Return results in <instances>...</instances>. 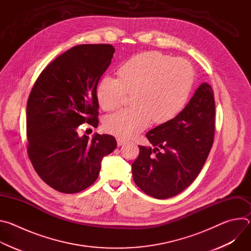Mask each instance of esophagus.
I'll return each mask as SVG.
<instances>
[{
    "label": "esophagus",
    "instance_id": "esophagus-1",
    "mask_svg": "<svg viewBox=\"0 0 251 251\" xmlns=\"http://www.w3.org/2000/svg\"><path fill=\"white\" fill-rule=\"evenodd\" d=\"M125 143H126V142H125L124 140H122V139H117V145H118V147L124 145Z\"/></svg>",
    "mask_w": 251,
    "mask_h": 251
}]
</instances>
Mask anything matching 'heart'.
Listing matches in <instances>:
<instances>
[{"label":"heart","mask_w":251,"mask_h":251,"mask_svg":"<svg viewBox=\"0 0 251 251\" xmlns=\"http://www.w3.org/2000/svg\"><path fill=\"white\" fill-rule=\"evenodd\" d=\"M118 76H103L96 95L101 108L110 111L118 108L127 93H132L133 106L106 116L103 122L108 133L130 139L152 120L155 124L167 123L184 109L194 83V69L186 59L150 50L125 61Z\"/></svg>","instance_id":"1"}]
</instances>
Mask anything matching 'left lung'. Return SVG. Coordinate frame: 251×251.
<instances>
[{"label":"left lung","mask_w":251,"mask_h":251,"mask_svg":"<svg viewBox=\"0 0 251 251\" xmlns=\"http://www.w3.org/2000/svg\"><path fill=\"white\" fill-rule=\"evenodd\" d=\"M213 91L206 82L196 90L185 108L171 121L150 130L154 146H139L132 164L135 184L155 199H169L187 189L200 174L214 137Z\"/></svg>","instance_id":"8db88e82"}]
</instances>
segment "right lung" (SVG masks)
I'll return each mask as SVG.
<instances>
[{"label":"right lung","mask_w":251,"mask_h":251,"mask_svg":"<svg viewBox=\"0 0 251 251\" xmlns=\"http://www.w3.org/2000/svg\"><path fill=\"white\" fill-rule=\"evenodd\" d=\"M111 45H80L50 62L35 81L26 104L27 154L35 172L52 189L75 194L98 177L103 157L115 150L111 135L78 136L98 126L97 84L111 63Z\"/></svg>","instance_id":"add662e5"}]
</instances>
